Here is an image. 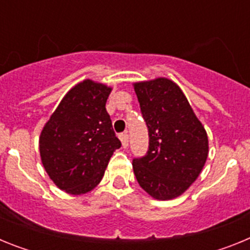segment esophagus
I'll return each instance as SVG.
<instances>
[{"mask_svg": "<svg viewBox=\"0 0 250 250\" xmlns=\"http://www.w3.org/2000/svg\"><path fill=\"white\" fill-rule=\"evenodd\" d=\"M119 138H120L121 144H123L124 147H126L127 145H129V135H127L126 132H123V134H120V135H119Z\"/></svg>", "mask_w": 250, "mask_h": 250, "instance_id": "1", "label": "esophagus"}]
</instances>
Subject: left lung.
<instances>
[{
    "mask_svg": "<svg viewBox=\"0 0 250 250\" xmlns=\"http://www.w3.org/2000/svg\"><path fill=\"white\" fill-rule=\"evenodd\" d=\"M147 131L146 155L132 160L140 185L158 200L182 195L202 173L208 135L175 83L159 77L134 83Z\"/></svg>",
    "mask_w": 250,
    "mask_h": 250,
    "instance_id": "1",
    "label": "left lung"
}]
</instances>
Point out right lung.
<instances>
[{"label": "right lung", "mask_w": 250, "mask_h": 250, "mask_svg": "<svg viewBox=\"0 0 250 250\" xmlns=\"http://www.w3.org/2000/svg\"><path fill=\"white\" fill-rule=\"evenodd\" d=\"M111 87L85 80L72 87L40 135V155L50 179L61 190L80 195L103 179L121 143L106 111Z\"/></svg>", "instance_id": "add662e5"}]
</instances>
